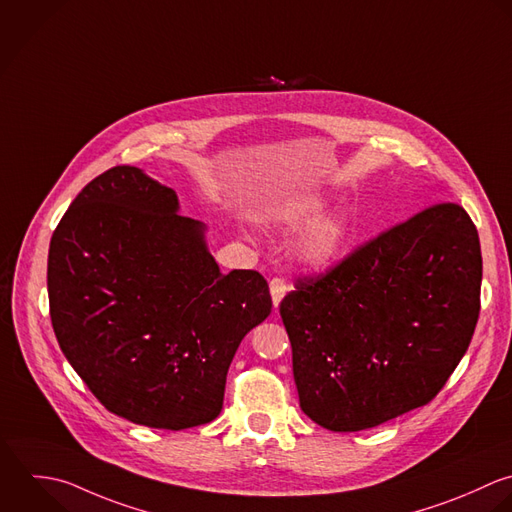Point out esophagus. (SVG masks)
Here are the masks:
<instances>
[{
    "instance_id": "34e87169",
    "label": "esophagus",
    "mask_w": 512,
    "mask_h": 512,
    "mask_svg": "<svg viewBox=\"0 0 512 512\" xmlns=\"http://www.w3.org/2000/svg\"><path fill=\"white\" fill-rule=\"evenodd\" d=\"M269 289H271V297H273V305L279 307L281 299L285 297V293L289 291V285L283 277H273L271 283H269Z\"/></svg>"
}]
</instances>
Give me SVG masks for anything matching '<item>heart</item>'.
<instances>
[{
  "label": "heart",
  "mask_w": 512,
  "mask_h": 512,
  "mask_svg": "<svg viewBox=\"0 0 512 512\" xmlns=\"http://www.w3.org/2000/svg\"><path fill=\"white\" fill-rule=\"evenodd\" d=\"M321 209V203H309V205H299L289 209L283 219L287 225L291 227H299L307 221L313 219V215ZM349 235V227L345 217H329L319 221L305 237L303 241V255L317 265L329 263L333 257H337V253L343 249L345 241Z\"/></svg>",
  "instance_id": "1"
}]
</instances>
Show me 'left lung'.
Segmentation results:
<instances>
[{
  "mask_svg": "<svg viewBox=\"0 0 512 512\" xmlns=\"http://www.w3.org/2000/svg\"><path fill=\"white\" fill-rule=\"evenodd\" d=\"M481 281L479 231L451 201L299 275L279 313L303 413L355 433L431 403L471 345Z\"/></svg>",
  "mask_w": 512,
  "mask_h": 512,
  "instance_id": "1",
  "label": "left lung"
}]
</instances>
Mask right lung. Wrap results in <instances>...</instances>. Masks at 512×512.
Returning a JSON list of instances; mask_svg holds the SVG:
<instances>
[{
  "mask_svg": "<svg viewBox=\"0 0 512 512\" xmlns=\"http://www.w3.org/2000/svg\"><path fill=\"white\" fill-rule=\"evenodd\" d=\"M173 189L117 165L89 181L47 255L49 317L75 373L113 415L181 431L213 421L241 339L271 313L265 277L221 273Z\"/></svg>",
  "mask_w": 512,
  "mask_h": 512,
  "instance_id": "add662e5",
  "label": "right lung"
}]
</instances>
